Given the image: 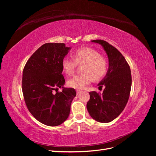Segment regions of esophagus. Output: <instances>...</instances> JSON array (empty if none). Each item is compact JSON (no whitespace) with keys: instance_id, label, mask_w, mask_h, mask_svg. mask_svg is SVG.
I'll return each mask as SVG.
<instances>
[{"instance_id":"obj_1","label":"esophagus","mask_w":156,"mask_h":156,"mask_svg":"<svg viewBox=\"0 0 156 156\" xmlns=\"http://www.w3.org/2000/svg\"><path fill=\"white\" fill-rule=\"evenodd\" d=\"M82 91L81 90H76V92H77V95H79V94L81 93Z\"/></svg>"}]
</instances>
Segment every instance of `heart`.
I'll return each mask as SVG.
<instances>
[{
  "mask_svg": "<svg viewBox=\"0 0 156 156\" xmlns=\"http://www.w3.org/2000/svg\"><path fill=\"white\" fill-rule=\"evenodd\" d=\"M83 64L81 68L83 73L75 75L68 81V86L77 89L84 88L91 83L100 79L106 74L108 63L105 58L96 50L89 48H80L73 53V58L66 56L62 61L64 72L72 74L77 64Z\"/></svg>",
  "mask_w": 156,
  "mask_h": 156,
  "instance_id": "obj_1",
  "label": "heart"
}]
</instances>
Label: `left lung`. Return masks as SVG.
I'll list each match as a JSON object with an SVG mask.
<instances>
[{"instance_id":"left-lung-1","label":"left lung","mask_w":156,"mask_h":156,"mask_svg":"<svg viewBox=\"0 0 156 156\" xmlns=\"http://www.w3.org/2000/svg\"><path fill=\"white\" fill-rule=\"evenodd\" d=\"M91 41L102 46L108 56V68L104 78L98 84L99 87H105L103 93L90 92V98L87 108L94 120L108 123L120 115L128 101L131 87V70L117 49L103 40Z\"/></svg>"}]
</instances>
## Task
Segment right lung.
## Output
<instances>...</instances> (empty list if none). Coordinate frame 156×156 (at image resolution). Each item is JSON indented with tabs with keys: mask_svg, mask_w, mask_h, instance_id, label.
Listing matches in <instances>:
<instances>
[{
	"mask_svg": "<svg viewBox=\"0 0 156 156\" xmlns=\"http://www.w3.org/2000/svg\"><path fill=\"white\" fill-rule=\"evenodd\" d=\"M71 47L48 43L37 49L23 72L22 90L28 109L35 119L49 126H57L67 120L71 104L76 96L72 88H65L62 61ZM62 88V92L54 93Z\"/></svg>",
	"mask_w": 156,
	"mask_h": 156,
	"instance_id": "obj_1",
	"label": "right lung"
}]
</instances>
